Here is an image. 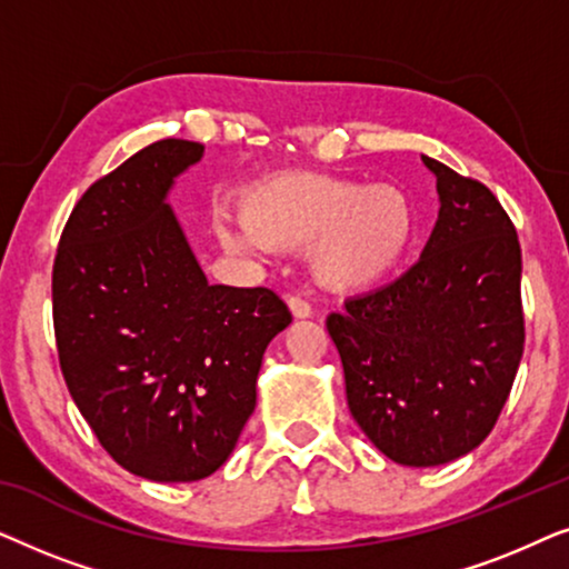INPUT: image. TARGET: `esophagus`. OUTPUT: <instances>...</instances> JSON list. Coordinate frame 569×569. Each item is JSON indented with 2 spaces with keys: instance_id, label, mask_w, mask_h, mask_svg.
<instances>
[{
  "instance_id": "obj_1",
  "label": "esophagus",
  "mask_w": 569,
  "mask_h": 569,
  "mask_svg": "<svg viewBox=\"0 0 569 569\" xmlns=\"http://www.w3.org/2000/svg\"><path fill=\"white\" fill-rule=\"evenodd\" d=\"M287 306H290L295 318H310V316H313V308H310V302L298 298V295H290V298H287Z\"/></svg>"
}]
</instances>
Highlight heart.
<instances>
[{
    "label": "heart",
    "mask_w": 569,
    "mask_h": 569,
    "mask_svg": "<svg viewBox=\"0 0 569 569\" xmlns=\"http://www.w3.org/2000/svg\"><path fill=\"white\" fill-rule=\"evenodd\" d=\"M246 214L220 212L214 232L236 253L310 248L321 284L339 292L376 287L401 267L417 232L399 186H365L323 173H284L248 191Z\"/></svg>",
    "instance_id": "1"
}]
</instances>
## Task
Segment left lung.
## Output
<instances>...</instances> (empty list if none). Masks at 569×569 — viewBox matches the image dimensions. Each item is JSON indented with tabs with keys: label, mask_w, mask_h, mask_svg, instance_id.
<instances>
[{
	"label": "left lung",
	"mask_w": 569,
	"mask_h": 569,
	"mask_svg": "<svg viewBox=\"0 0 569 569\" xmlns=\"http://www.w3.org/2000/svg\"><path fill=\"white\" fill-rule=\"evenodd\" d=\"M422 162L440 212L419 261L326 318L355 422L415 469L456 461L492 432L526 341L510 217L485 183Z\"/></svg>",
	"instance_id": "1"
}]
</instances>
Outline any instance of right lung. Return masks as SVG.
Segmentation results:
<instances>
[{"label":"right lung","mask_w":569,"mask_h":569,"mask_svg":"<svg viewBox=\"0 0 569 569\" xmlns=\"http://www.w3.org/2000/svg\"><path fill=\"white\" fill-rule=\"evenodd\" d=\"M204 144L160 139L84 191L53 261L67 388L111 458L150 481L228 461L269 341L292 323L267 287L209 284L168 204Z\"/></svg>","instance_id":"1"}]
</instances>
